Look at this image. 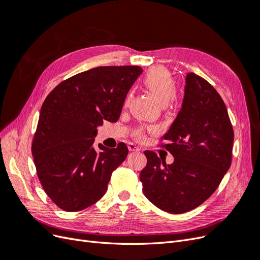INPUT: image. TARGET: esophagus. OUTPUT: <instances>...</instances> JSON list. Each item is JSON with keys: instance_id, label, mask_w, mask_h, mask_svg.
I'll return each mask as SVG.
<instances>
[{"instance_id": "34e87169", "label": "esophagus", "mask_w": 260, "mask_h": 260, "mask_svg": "<svg viewBox=\"0 0 260 260\" xmlns=\"http://www.w3.org/2000/svg\"><path fill=\"white\" fill-rule=\"evenodd\" d=\"M128 148H129L130 152H139V151H141V148L139 146H137L136 144H133V143H129L128 144Z\"/></svg>"}]
</instances>
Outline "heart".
<instances>
[{
    "label": "heart",
    "mask_w": 260,
    "mask_h": 260,
    "mask_svg": "<svg viewBox=\"0 0 260 260\" xmlns=\"http://www.w3.org/2000/svg\"><path fill=\"white\" fill-rule=\"evenodd\" d=\"M144 85L151 91L162 105L168 104L176 92V83L171 73L164 67H154L145 75ZM137 136H142V131H137Z\"/></svg>",
    "instance_id": "b5f03b06"
}]
</instances>
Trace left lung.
I'll list each match as a JSON object with an SVG mask.
<instances>
[{
  "mask_svg": "<svg viewBox=\"0 0 260 260\" xmlns=\"http://www.w3.org/2000/svg\"><path fill=\"white\" fill-rule=\"evenodd\" d=\"M161 146L175 157L171 165L145 151L141 171L143 193L155 206L183 214L205 202L229 170L234 140L224 102L214 86L194 73L185 77L184 98Z\"/></svg>",
  "mask_w": 260,
  "mask_h": 260,
  "instance_id": "8db88e82",
  "label": "left lung"
}]
</instances>
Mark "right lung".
<instances>
[{
	"instance_id": "1",
	"label": "right lung",
	"mask_w": 260,
	"mask_h": 260,
	"mask_svg": "<svg viewBox=\"0 0 260 260\" xmlns=\"http://www.w3.org/2000/svg\"><path fill=\"white\" fill-rule=\"evenodd\" d=\"M139 66H103L60 82L41 107L32 156L49 198L65 211L93 205L107 191L113 171L128 155L117 148L93 147L103 120L116 122L125 96L142 74Z\"/></svg>"
}]
</instances>
